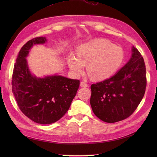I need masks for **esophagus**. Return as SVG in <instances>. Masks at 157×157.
<instances>
[{"label": "esophagus", "mask_w": 157, "mask_h": 157, "mask_svg": "<svg viewBox=\"0 0 157 157\" xmlns=\"http://www.w3.org/2000/svg\"><path fill=\"white\" fill-rule=\"evenodd\" d=\"M80 86H81L82 87H88V84L86 82L82 81V82H80Z\"/></svg>", "instance_id": "obj_1"}]
</instances>
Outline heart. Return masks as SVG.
Instances as JSON below:
<instances>
[{
	"label": "heart",
	"mask_w": 157,
	"mask_h": 157,
	"mask_svg": "<svg viewBox=\"0 0 157 157\" xmlns=\"http://www.w3.org/2000/svg\"><path fill=\"white\" fill-rule=\"evenodd\" d=\"M124 53L120 46L105 39H95L81 44L77 50V56L70 54L67 62L75 75L81 74L87 64V71L92 78L101 80L111 77L119 68Z\"/></svg>",
	"instance_id": "obj_1"
}]
</instances>
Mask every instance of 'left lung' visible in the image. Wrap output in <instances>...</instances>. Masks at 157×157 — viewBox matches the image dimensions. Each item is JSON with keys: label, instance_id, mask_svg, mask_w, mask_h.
I'll list each match as a JSON object with an SVG mask.
<instances>
[{"label": "left lung", "instance_id": "obj_1", "mask_svg": "<svg viewBox=\"0 0 157 157\" xmlns=\"http://www.w3.org/2000/svg\"><path fill=\"white\" fill-rule=\"evenodd\" d=\"M147 86L143 57L133 46L132 58L110 78L91 85L90 105L99 119L109 123L132 115L143 99Z\"/></svg>", "mask_w": 157, "mask_h": 157}]
</instances>
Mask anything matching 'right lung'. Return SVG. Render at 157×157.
Masks as SVG:
<instances>
[{"label": "right lung", "mask_w": 157, "mask_h": 157, "mask_svg": "<svg viewBox=\"0 0 157 157\" xmlns=\"http://www.w3.org/2000/svg\"><path fill=\"white\" fill-rule=\"evenodd\" d=\"M46 41L45 37H36L22 46L12 78L17 106L25 116L41 124L58 121L67 113L80 85L79 80L57 75L40 78L31 74L25 58L33 44Z\"/></svg>", "instance_id": "add662e5"}]
</instances>
